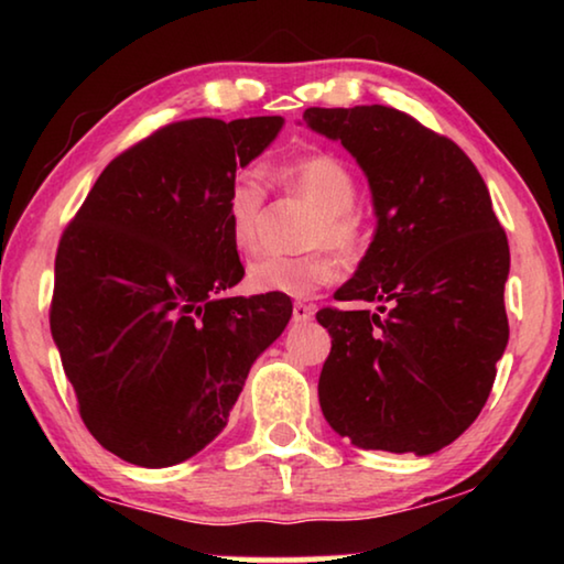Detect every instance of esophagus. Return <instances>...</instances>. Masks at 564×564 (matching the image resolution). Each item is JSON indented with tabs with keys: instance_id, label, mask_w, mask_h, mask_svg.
I'll list each match as a JSON object with an SVG mask.
<instances>
[{
	"instance_id": "obj_1",
	"label": "esophagus",
	"mask_w": 564,
	"mask_h": 564,
	"mask_svg": "<svg viewBox=\"0 0 564 564\" xmlns=\"http://www.w3.org/2000/svg\"><path fill=\"white\" fill-rule=\"evenodd\" d=\"M313 313H316V308L308 303H293V321L295 323H308L313 321Z\"/></svg>"
}]
</instances>
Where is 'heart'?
<instances>
[{
	"instance_id": "obj_1",
	"label": "heart",
	"mask_w": 564,
	"mask_h": 564,
	"mask_svg": "<svg viewBox=\"0 0 564 564\" xmlns=\"http://www.w3.org/2000/svg\"><path fill=\"white\" fill-rule=\"evenodd\" d=\"M275 178L291 194L316 206L305 231V246H333L340 253H356L362 243V224L356 214L358 184L350 169L330 154L295 159L275 171ZM265 188L251 171L231 178L224 196L228 236L236 251L251 253L259 241V218ZM338 261L328 248H313L301 256H263L248 265V285L256 293L308 299L336 281Z\"/></svg>"
}]
</instances>
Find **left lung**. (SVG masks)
<instances>
[{
    "label": "left lung",
    "mask_w": 564,
    "mask_h": 564,
    "mask_svg": "<svg viewBox=\"0 0 564 564\" xmlns=\"http://www.w3.org/2000/svg\"><path fill=\"white\" fill-rule=\"evenodd\" d=\"M303 121L356 156L378 216L336 301L380 313H316L330 333L323 415L366 451L437 453L480 415L510 336V246L488 186L455 141L393 107H311Z\"/></svg>",
    "instance_id": "obj_1"
}]
</instances>
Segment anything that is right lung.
I'll return each instance as SVG.
<instances>
[{"mask_svg":"<svg viewBox=\"0 0 564 564\" xmlns=\"http://www.w3.org/2000/svg\"><path fill=\"white\" fill-rule=\"evenodd\" d=\"M281 117L186 119L101 171L54 261L52 338L101 447L141 467L196 455L224 431L289 295L218 299L243 279L226 188Z\"/></svg>","mask_w":564,"mask_h":564,"instance_id":"add662e5","label":"right lung"}]
</instances>
